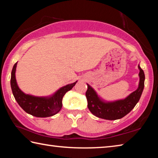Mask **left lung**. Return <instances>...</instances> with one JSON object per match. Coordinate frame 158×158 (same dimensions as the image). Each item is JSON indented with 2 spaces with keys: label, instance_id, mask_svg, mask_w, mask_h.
<instances>
[{
  "label": "left lung",
  "instance_id": "8db88e82",
  "mask_svg": "<svg viewBox=\"0 0 158 158\" xmlns=\"http://www.w3.org/2000/svg\"><path fill=\"white\" fill-rule=\"evenodd\" d=\"M138 68L139 69L138 88L123 99L106 101L102 98L94 89L87 84L88 89L85 93V97L87 99L88 108L90 111L95 116L109 121L120 119L129 114L139 100L144 88L145 74L139 64Z\"/></svg>",
  "mask_w": 158,
  "mask_h": 158
}]
</instances>
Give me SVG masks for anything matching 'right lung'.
I'll use <instances>...</instances> for the list:
<instances>
[{
	"label": "right lung",
	"mask_w": 158,
	"mask_h": 158,
	"mask_svg": "<svg viewBox=\"0 0 158 158\" xmlns=\"http://www.w3.org/2000/svg\"><path fill=\"white\" fill-rule=\"evenodd\" d=\"M17 62L13 66L10 85L13 95L21 108L26 113L39 118H46L56 114L62 108V100L65 93L75 85V82L60 88L49 96H35L26 94L21 90L16 80V68Z\"/></svg>",
	"instance_id": "obj_1"
}]
</instances>
